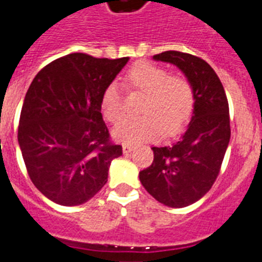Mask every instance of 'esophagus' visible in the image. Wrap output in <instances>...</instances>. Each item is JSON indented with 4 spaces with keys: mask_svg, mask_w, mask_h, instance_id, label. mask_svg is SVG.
<instances>
[{
    "mask_svg": "<svg viewBox=\"0 0 262 262\" xmlns=\"http://www.w3.org/2000/svg\"><path fill=\"white\" fill-rule=\"evenodd\" d=\"M133 151V146L130 145H123V152L124 154H129Z\"/></svg>",
    "mask_w": 262,
    "mask_h": 262,
    "instance_id": "obj_1",
    "label": "esophagus"
}]
</instances>
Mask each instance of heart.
<instances>
[{
	"instance_id": "1",
	"label": "heart",
	"mask_w": 262,
	"mask_h": 262,
	"mask_svg": "<svg viewBox=\"0 0 262 262\" xmlns=\"http://www.w3.org/2000/svg\"><path fill=\"white\" fill-rule=\"evenodd\" d=\"M126 86L142 93L139 117L123 119L112 129V136L124 145L151 141L160 134L172 136L189 120L194 108V89L183 75H169L168 70L151 63H139L125 75ZM101 110L115 123L123 115V97L119 85L112 82L104 89Z\"/></svg>"
}]
</instances>
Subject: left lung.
<instances>
[{
  "instance_id": "left-lung-1",
  "label": "left lung",
  "mask_w": 262,
  "mask_h": 262,
  "mask_svg": "<svg viewBox=\"0 0 262 262\" xmlns=\"http://www.w3.org/2000/svg\"><path fill=\"white\" fill-rule=\"evenodd\" d=\"M152 59L176 66L189 79L194 110L177 138L152 147V164L139 172V181L159 203L183 208L202 199L219 176L230 141L229 103L219 76L205 60L174 50Z\"/></svg>"
}]
</instances>
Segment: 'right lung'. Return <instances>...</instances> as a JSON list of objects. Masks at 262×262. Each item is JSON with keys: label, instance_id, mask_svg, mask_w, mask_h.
<instances>
[{"label": "right lung", "instance_id": "right-lung-1", "mask_svg": "<svg viewBox=\"0 0 262 262\" xmlns=\"http://www.w3.org/2000/svg\"><path fill=\"white\" fill-rule=\"evenodd\" d=\"M128 60L68 54L32 81L18 142L32 182L51 202L86 203L106 185L111 161L123 155L121 146L110 143L101 101Z\"/></svg>", "mask_w": 262, "mask_h": 262}]
</instances>
